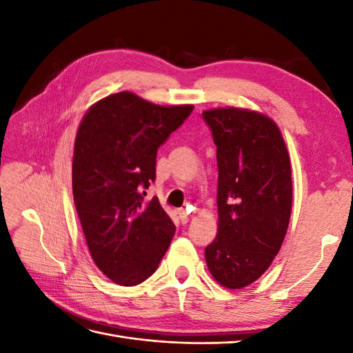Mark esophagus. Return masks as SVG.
Masks as SVG:
<instances>
[{"mask_svg": "<svg viewBox=\"0 0 353 353\" xmlns=\"http://www.w3.org/2000/svg\"><path fill=\"white\" fill-rule=\"evenodd\" d=\"M176 213H178V218H179L181 223H187V222H188L190 216H188V213H187L184 209H178Z\"/></svg>", "mask_w": 353, "mask_h": 353, "instance_id": "obj_1", "label": "esophagus"}]
</instances>
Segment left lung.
Segmentation results:
<instances>
[{"instance_id": "left-lung-1", "label": "left lung", "mask_w": 353, "mask_h": 353, "mask_svg": "<svg viewBox=\"0 0 353 353\" xmlns=\"http://www.w3.org/2000/svg\"><path fill=\"white\" fill-rule=\"evenodd\" d=\"M218 160V236L205 249L221 285L241 288L270 268L292 213V170L270 117L236 108L203 112Z\"/></svg>"}]
</instances>
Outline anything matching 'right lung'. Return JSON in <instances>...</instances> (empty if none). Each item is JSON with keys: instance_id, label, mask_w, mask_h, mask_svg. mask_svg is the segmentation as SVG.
I'll return each mask as SVG.
<instances>
[{"instance_id": "add662e5", "label": "right lung", "mask_w": 353, "mask_h": 353, "mask_svg": "<svg viewBox=\"0 0 353 353\" xmlns=\"http://www.w3.org/2000/svg\"><path fill=\"white\" fill-rule=\"evenodd\" d=\"M194 105H156L122 91L83 116L74 140L72 188L92 261L112 281L137 285L165 256L175 225L157 197L143 188L156 179L159 147Z\"/></svg>"}]
</instances>
